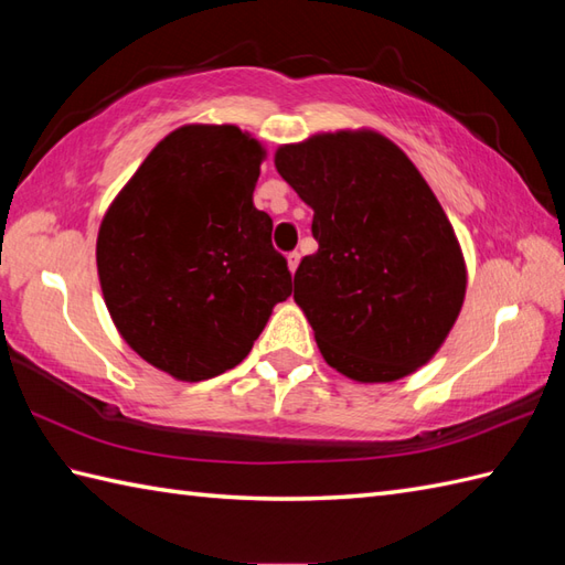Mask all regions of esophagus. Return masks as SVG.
<instances>
[{
  "mask_svg": "<svg viewBox=\"0 0 565 565\" xmlns=\"http://www.w3.org/2000/svg\"><path fill=\"white\" fill-rule=\"evenodd\" d=\"M286 262H289V269L296 271L298 262H301V255H298V252H289V255H286Z\"/></svg>",
  "mask_w": 565,
  "mask_h": 565,
  "instance_id": "1",
  "label": "esophagus"
}]
</instances>
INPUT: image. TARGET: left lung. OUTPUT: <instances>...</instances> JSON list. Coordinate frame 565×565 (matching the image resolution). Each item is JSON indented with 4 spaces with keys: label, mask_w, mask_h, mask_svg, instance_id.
<instances>
[{
    "label": "left lung",
    "mask_w": 565,
    "mask_h": 565,
    "mask_svg": "<svg viewBox=\"0 0 565 565\" xmlns=\"http://www.w3.org/2000/svg\"><path fill=\"white\" fill-rule=\"evenodd\" d=\"M276 170L313 209L318 252L294 298L326 362L362 383L427 364L459 318L466 267L437 196L374 130H340L276 150Z\"/></svg>",
    "instance_id": "1"
}]
</instances>
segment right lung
<instances>
[{
	"label": "right lung",
	"instance_id": "add662e5",
	"mask_svg": "<svg viewBox=\"0 0 565 565\" xmlns=\"http://www.w3.org/2000/svg\"><path fill=\"white\" fill-rule=\"evenodd\" d=\"M264 150L235 126H184L106 211L97 267L121 338L179 381L237 366L291 296V271L255 209Z\"/></svg>",
	"mask_w": 565,
	"mask_h": 565
}]
</instances>
